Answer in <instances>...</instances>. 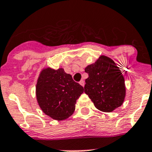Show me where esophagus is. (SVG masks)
Here are the masks:
<instances>
[{"label": "esophagus", "instance_id": "obj_1", "mask_svg": "<svg viewBox=\"0 0 152 152\" xmlns=\"http://www.w3.org/2000/svg\"><path fill=\"white\" fill-rule=\"evenodd\" d=\"M79 84H80L82 87H84V86H85V82H84V80H81L80 82H79Z\"/></svg>", "mask_w": 152, "mask_h": 152}]
</instances>
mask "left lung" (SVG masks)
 Returning a JSON list of instances; mask_svg holds the SVG:
<instances>
[{"instance_id": "1", "label": "left lung", "mask_w": 152, "mask_h": 152, "mask_svg": "<svg viewBox=\"0 0 152 152\" xmlns=\"http://www.w3.org/2000/svg\"><path fill=\"white\" fill-rule=\"evenodd\" d=\"M85 93L98 110L110 113L123 104L126 96L125 81L119 67L111 58L102 55L87 65Z\"/></svg>"}]
</instances>
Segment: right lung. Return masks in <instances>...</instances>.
I'll return each instance as SVG.
<instances>
[{
	"mask_svg": "<svg viewBox=\"0 0 152 152\" xmlns=\"http://www.w3.org/2000/svg\"><path fill=\"white\" fill-rule=\"evenodd\" d=\"M84 88L63 68L41 70L36 85V97L42 111L52 119L62 121L74 113L76 100Z\"/></svg>",
	"mask_w": 152,
	"mask_h": 152,
	"instance_id": "add662e5",
	"label": "right lung"
}]
</instances>
